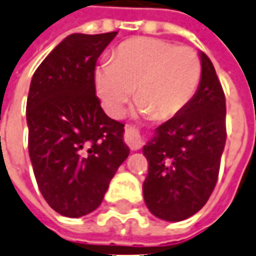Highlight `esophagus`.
<instances>
[{
  "mask_svg": "<svg viewBox=\"0 0 256 256\" xmlns=\"http://www.w3.org/2000/svg\"><path fill=\"white\" fill-rule=\"evenodd\" d=\"M124 139L125 142H126V145L131 148V150H138L142 146V138L139 135V131L135 130L134 126H130V125L125 126Z\"/></svg>",
  "mask_w": 256,
  "mask_h": 256,
  "instance_id": "obj_1",
  "label": "esophagus"
}]
</instances>
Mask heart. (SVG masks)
Here are the masks:
<instances>
[{
  "label": "heart",
  "instance_id": "heart-1",
  "mask_svg": "<svg viewBox=\"0 0 256 256\" xmlns=\"http://www.w3.org/2000/svg\"><path fill=\"white\" fill-rule=\"evenodd\" d=\"M200 76L202 65L195 50L162 38L136 37L120 44L111 62L98 65L93 80L111 117L122 116L135 88L139 114L167 121L188 106Z\"/></svg>",
  "mask_w": 256,
  "mask_h": 256
}]
</instances>
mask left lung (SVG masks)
I'll return each mask as SVG.
<instances>
[{"instance_id": "1", "label": "left lung", "mask_w": 256, "mask_h": 256, "mask_svg": "<svg viewBox=\"0 0 256 256\" xmlns=\"http://www.w3.org/2000/svg\"><path fill=\"white\" fill-rule=\"evenodd\" d=\"M202 76L184 110L156 128L144 146L148 209L166 222L200 210L214 190L226 145V98L212 61L199 52Z\"/></svg>"}]
</instances>
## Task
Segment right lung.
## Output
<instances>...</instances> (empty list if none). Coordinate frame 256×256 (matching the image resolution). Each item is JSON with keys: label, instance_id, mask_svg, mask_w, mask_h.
I'll list each match as a JSON object with an SVG mask.
<instances>
[{"label": "right lung", "instance_id": "obj_1", "mask_svg": "<svg viewBox=\"0 0 256 256\" xmlns=\"http://www.w3.org/2000/svg\"><path fill=\"white\" fill-rule=\"evenodd\" d=\"M116 36L117 32L70 34L32 78L29 156L43 198L66 218L98 209L130 154L124 124L107 117L93 80L98 58Z\"/></svg>", "mask_w": 256, "mask_h": 256}]
</instances>
